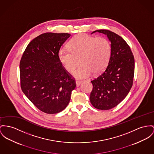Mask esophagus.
Segmentation results:
<instances>
[{
	"label": "esophagus",
	"instance_id": "1",
	"mask_svg": "<svg viewBox=\"0 0 154 154\" xmlns=\"http://www.w3.org/2000/svg\"><path fill=\"white\" fill-rule=\"evenodd\" d=\"M81 81H78V80H76V86H79L81 85Z\"/></svg>",
	"mask_w": 154,
	"mask_h": 154
}]
</instances>
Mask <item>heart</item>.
Returning a JSON list of instances; mask_svg holds the SVG:
<instances>
[{
  "label": "heart",
  "mask_w": 154,
  "mask_h": 154,
  "mask_svg": "<svg viewBox=\"0 0 154 154\" xmlns=\"http://www.w3.org/2000/svg\"><path fill=\"white\" fill-rule=\"evenodd\" d=\"M111 52V44L107 38L79 34L71 39L69 49L62 48L58 55L68 72H72L79 60L81 65L72 74L81 79L89 77L92 72L94 75L102 73L110 61Z\"/></svg>",
  "instance_id": "1"
}]
</instances>
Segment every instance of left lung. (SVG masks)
<instances>
[{"label": "left lung", "instance_id": "8db88e82", "mask_svg": "<svg viewBox=\"0 0 154 154\" xmlns=\"http://www.w3.org/2000/svg\"><path fill=\"white\" fill-rule=\"evenodd\" d=\"M96 31L107 36L112 52L104 72L91 81L90 101L96 109L106 110L117 106L130 92L133 83L135 62L130 47L122 37L107 30L92 33Z\"/></svg>", "mask_w": 154, "mask_h": 154}]
</instances>
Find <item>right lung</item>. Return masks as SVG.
I'll list each match as a JSON object with an SVG mask.
<instances>
[{
    "mask_svg": "<svg viewBox=\"0 0 154 154\" xmlns=\"http://www.w3.org/2000/svg\"><path fill=\"white\" fill-rule=\"evenodd\" d=\"M68 33L46 32L28 44L20 62L21 90L40 110L60 113L71 99L76 87L74 78L62 66L58 58Z\"/></svg>",
    "mask_w": 154,
    "mask_h": 154,
    "instance_id": "1",
    "label": "right lung"
}]
</instances>
